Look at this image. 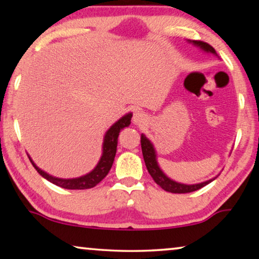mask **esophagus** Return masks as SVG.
Here are the masks:
<instances>
[{
	"label": "esophagus",
	"instance_id": "34e87169",
	"mask_svg": "<svg viewBox=\"0 0 259 259\" xmlns=\"http://www.w3.org/2000/svg\"><path fill=\"white\" fill-rule=\"evenodd\" d=\"M148 120V117L145 113L143 111H136L134 113V116H133V121L135 124H138V125H142V124H145Z\"/></svg>",
	"mask_w": 259,
	"mask_h": 259
}]
</instances>
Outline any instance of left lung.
I'll list each match as a JSON object with an SVG mask.
<instances>
[{"label": "left lung", "mask_w": 259, "mask_h": 259, "mask_svg": "<svg viewBox=\"0 0 259 259\" xmlns=\"http://www.w3.org/2000/svg\"><path fill=\"white\" fill-rule=\"evenodd\" d=\"M188 42L192 43V45H194L195 47L200 48L201 50L207 52V54H211V55H214L218 57V55L216 54V51H214L213 48L210 45H208V43L202 42V41H191V40H188ZM140 144H142L144 161H145V164H146L148 172H150L152 178L154 179V182L157 184V185L161 186L166 192L190 193V192L198 191V190H200V188H202L203 186L208 185L209 183H211L219 176V175H217L216 177L209 179V181L198 183V184L178 183L176 181H174V179L169 178L163 171H162V169L160 168L159 163H157V156H156V151L154 148V145H153L151 140L148 139L144 134H142V136H140Z\"/></svg>", "instance_id": "8db88e82"}]
</instances>
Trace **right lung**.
<instances>
[{"label": "right lung", "mask_w": 259, "mask_h": 259, "mask_svg": "<svg viewBox=\"0 0 259 259\" xmlns=\"http://www.w3.org/2000/svg\"><path fill=\"white\" fill-rule=\"evenodd\" d=\"M131 117H133V113H126L125 115L117 120L115 123L106 131L103 142V153L97 165H96L90 172L83 175L81 177L58 178L51 176V175L43 171L42 169L38 168L28 155L29 160L32 162L34 168L36 169V171L40 174L43 178H46L47 181L55 184L57 186L67 188V190H87V188H93L97 185L98 183L102 182L103 179L107 176L109 170H111L114 162V157H115L116 154L117 137H119V134L122 129L130 125Z\"/></svg>", "instance_id": "add662e5"}]
</instances>
